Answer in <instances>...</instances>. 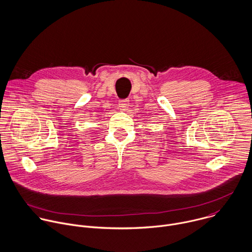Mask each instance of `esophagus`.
I'll list each match as a JSON object with an SVG mask.
<instances>
[{
  "mask_svg": "<svg viewBox=\"0 0 252 252\" xmlns=\"http://www.w3.org/2000/svg\"><path fill=\"white\" fill-rule=\"evenodd\" d=\"M128 106H129V100H128V99L121 100V101H119V103H118L117 109H118L119 111H126V110L128 109Z\"/></svg>",
  "mask_w": 252,
  "mask_h": 252,
  "instance_id": "obj_1",
  "label": "esophagus"
}]
</instances>
